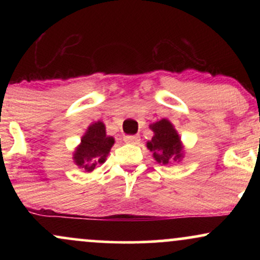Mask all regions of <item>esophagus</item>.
<instances>
[{
  "label": "esophagus",
  "mask_w": 260,
  "mask_h": 260,
  "mask_svg": "<svg viewBox=\"0 0 260 260\" xmlns=\"http://www.w3.org/2000/svg\"><path fill=\"white\" fill-rule=\"evenodd\" d=\"M123 140L127 144H138L140 142V138L138 136H124Z\"/></svg>",
  "instance_id": "34e87169"
}]
</instances>
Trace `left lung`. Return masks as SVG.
Returning <instances> with one entry per match:
<instances>
[{"mask_svg":"<svg viewBox=\"0 0 260 260\" xmlns=\"http://www.w3.org/2000/svg\"><path fill=\"white\" fill-rule=\"evenodd\" d=\"M154 137L147 143V148L153 153L154 159L161 165H169L183 157V147L174 124L166 118L150 124Z\"/></svg>","mask_w":260,"mask_h":260,"instance_id":"8db88e82","label":"left lung"}]
</instances>
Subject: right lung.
<instances>
[{
	"label": "right lung",
	"mask_w": 260,
	"mask_h": 260,
	"mask_svg": "<svg viewBox=\"0 0 260 260\" xmlns=\"http://www.w3.org/2000/svg\"><path fill=\"white\" fill-rule=\"evenodd\" d=\"M113 143V137L106 136L105 124L101 121L95 122L80 139V144L73 154L74 162L84 171L91 172L98 165L105 162Z\"/></svg>",
	"instance_id": "add662e5"
}]
</instances>
